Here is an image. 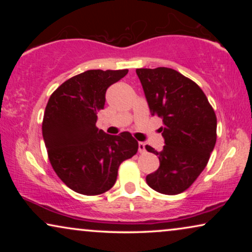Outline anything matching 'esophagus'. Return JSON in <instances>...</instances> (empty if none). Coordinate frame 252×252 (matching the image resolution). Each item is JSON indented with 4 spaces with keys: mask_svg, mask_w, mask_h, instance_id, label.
<instances>
[{
    "mask_svg": "<svg viewBox=\"0 0 252 252\" xmlns=\"http://www.w3.org/2000/svg\"><path fill=\"white\" fill-rule=\"evenodd\" d=\"M144 151H146V144L143 142H139V153L143 154Z\"/></svg>",
    "mask_w": 252,
    "mask_h": 252,
    "instance_id": "esophagus-1",
    "label": "esophagus"
}]
</instances>
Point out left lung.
<instances>
[{
  "label": "left lung",
  "mask_w": 252,
  "mask_h": 252,
  "mask_svg": "<svg viewBox=\"0 0 252 252\" xmlns=\"http://www.w3.org/2000/svg\"><path fill=\"white\" fill-rule=\"evenodd\" d=\"M151 115L163 119L161 151L146 146L159 158L148 174L150 188L160 194L187 190L204 170L217 141V117L199 86L168 67L136 68Z\"/></svg>",
  "instance_id": "8db88e82"
}]
</instances>
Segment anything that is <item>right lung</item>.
I'll return each mask as SVG.
<instances>
[{
    "label": "right lung",
    "mask_w": 252,
    "mask_h": 252,
    "mask_svg": "<svg viewBox=\"0 0 252 252\" xmlns=\"http://www.w3.org/2000/svg\"><path fill=\"white\" fill-rule=\"evenodd\" d=\"M128 70H88L63 82L47 103L42 135L58 178L79 194L95 196L112 188L119 165L137 153L129 132L109 135L96 127L105 92Z\"/></svg>",
    "instance_id": "right-lung-1"
}]
</instances>
